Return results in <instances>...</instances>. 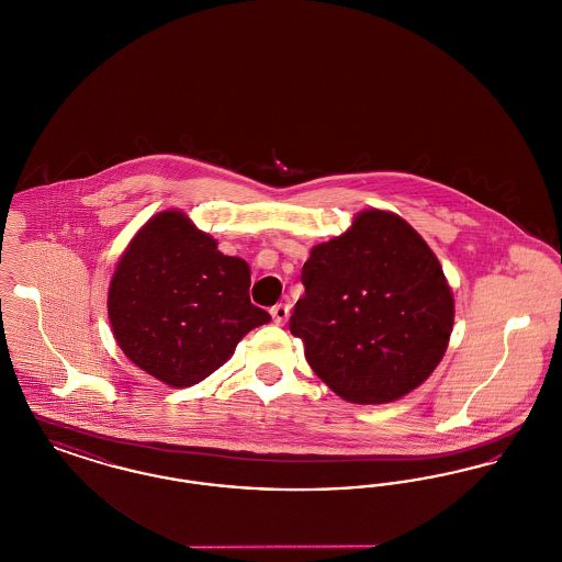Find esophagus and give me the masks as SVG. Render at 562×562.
<instances>
[{"mask_svg": "<svg viewBox=\"0 0 562 562\" xmlns=\"http://www.w3.org/2000/svg\"><path fill=\"white\" fill-rule=\"evenodd\" d=\"M289 316H291V307L286 303H278L271 307V318L276 324H284L289 321Z\"/></svg>", "mask_w": 562, "mask_h": 562, "instance_id": "34e87169", "label": "esophagus"}]
</instances>
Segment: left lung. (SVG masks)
<instances>
[{"label": "left lung", "mask_w": 562, "mask_h": 562, "mask_svg": "<svg viewBox=\"0 0 562 562\" xmlns=\"http://www.w3.org/2000/svg\"><path fill=\"white\" fill-rule=\"evenodd\" d=\"M291 333L314 373L356 404L396 401L428 379L453 330L436 255L396 214L364 211L318 244L301 271Z\"/></svg>", "instance_id": "obj_1"}]
</instances>
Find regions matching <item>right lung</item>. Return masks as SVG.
Wrapping results in <instances>:
<instances>
[{
	"label": "right lung",
	"instance_id": "add662e5",
	"mask_svg": "<svg viewBox=\"0 0 562 562\" xmlns=\"http://www.w3.org/2000/svg\"><path fill=\"white\" fill-rule=\"evenodd\" d=\"M250 269L175 211L131 241L109 286V321L122 351L172 387L214 373L241 337L271 321L250 303Z\"/></svg>",
	"mask_w": 562,
	"mask_h": 562
}]
</instances>
